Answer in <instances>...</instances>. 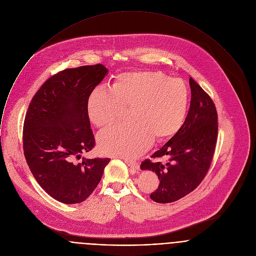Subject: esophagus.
I'll return each mask as SVG.
<instances>
[{
  "mask_svg": "<svg viewBox=\"0 0 256 256\" xmlns=\"http://www.w3.org/2000/svg\"><path fill=\"white\" fill-rule=\"evenodd\" d=\"M125 163L128 165L130 172L132 174H135V172H138V170L140 169L139 167V164L136 163V162H132V161H129V160H125Z\"/></svg>",
  "mask_w": 256,
  "mask_h": 256,
  "instance_id": "obj_1",
  "label": "esophagus"
}]
</instances>
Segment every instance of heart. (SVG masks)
Masks as SVG:
<instances>
[{
	"label": "heart",
	"mask_w": 256,
	"mask_h": 256,
	"mask_svg": "<svg viewBox=\"0 0 256 256\" xmlns=\"http://www.w3.org/2000/svg\"><path fill=\"white\" fill-rule=\"evenodd\" d=\"M188 90L180 78L161 72H134L120 74L111 90L97 87L89 95L87 113L96 127L113 123L121 108L129 107L126 124L98 134L100 150L110 156L133 159L144 153L153 139L174 135L182 125Z\"/></svg>",
	"instance_id": "obj_1"
}]
</instances>
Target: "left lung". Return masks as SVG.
<instances>
[{
	"label": "left lung",
	"instance_id": "1",
	"mask_svg": "<svg viewBox=\"0 0 256 256\" xmlns=\"http://www.w3.org/2000/svg\"><path fill=\"white\" fill-rule=\"evenodd\" d=\"M190 105L186 118L170 140L151 158L166 162L146 160L141 170H151L160 180L150 198L159 204L176 202L192 192L210 169L216 139L218 114L210 97L192 78Z\"/></svg>",
	"mask_w": 256,
	"mask_h": 256
}]
</instances>
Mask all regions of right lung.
I'll return each mask as SVG.
<instances>
[{
	"instance_id": "1",
	"label": "right lung",
	"mask_w": 256,
	"mask_h": 256,
	"mask_svg": "<svg viewBox=\"0 0 256 256\" xmlns=\"http://www.w3.org/2000/svg\"><path fill=\"white\" fill-rule=\"evenodd\" d=\"M108 70L102 64L64 70L32 97L22 132L24 154L40 186L56 200L78 204L99 184L109 158L87 159L95 140L87 101Z\"/></svg>"
}]
</instances>
